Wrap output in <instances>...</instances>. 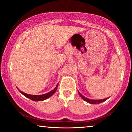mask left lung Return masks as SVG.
I'll list each match as a JSON object with an SVG mask.
<instances>
[{"label": "left lung", "instance_id": "left-lung-1", "mask_svg": "<svg viewBox=\"0 0 132 132\" xmlns=\"http://www.w3.org/2000/svg\"><path fill=\"white\" fill-rule=\"evenodd\" d=\"M78 92L79 93V95H80V97L82 98V99L84 100V101L87 102L88 103H89L90 104H99V103H101L103 102L104 101H106V100H107L108 99H109V97H107V98H105V99H100V100H95V99H88V98L85 97L84 96H83L81 93L79 92V91L78 90Z\"/></svg>", "mask_w": 132, "mask_h": 132}]
</instances>
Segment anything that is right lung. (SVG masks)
Instances as JSON below:
<instances>
[{
    "instance_id": "1",
    "label": "right lung",
    "mask_w": 132,
    "mask_h": 132,
    "mask_svg": "<svg viewBox=\"0 0 132 132\" xmlns=\"http://www.w3.org/2000/svg\"><path fill=\"white\" fill-rule=\"evenodd\" d=\"M58 84H57L56 87H55L54 89H52L51 91H50V92H48L47 93H45V94L40 95H29V94H28V93H26L22 92V91L19 89L18 88H17V89L19 90V91H20L21 93H22L23 95H24L25 97L29 98V99H30L32 100H33V101H36V102L43 101V100H45L47 99H48L49 97H51V96L56 92V90H57V88H58Z\"/></svg>"
}]
</instances>
